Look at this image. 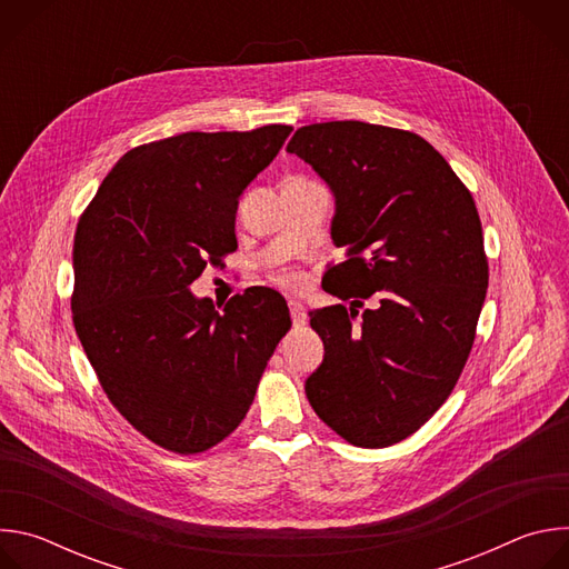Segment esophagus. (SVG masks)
Instances as JSON below:
<instances>
[{
  "instance_id": "1",
  "label": "esophagus",
  "mask_w": 569,
  "mask_h": 569,
  "mask_svg": "<svg viewBox=\"0 0 569 569\" xmlns=\"http://www.w3.org/2000/svg\"><path fill=\"white\" fill-rule=\"evenodd\" d=\"M290 315H292L295 327H303V323H306V308H303V303L290 301Z\"/></svg>"
}]
</instances>
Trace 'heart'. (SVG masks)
Returning a JSON list of instances; mask_svg holds the SVG:
<instances>
[{
  "label": "heart",
  "instance_id": "b5f03b06",
  "mask_svg": "<svg viewBox=\"0 0 569 569\" xmlns=\"http://www.w3.org/2000/svg\"><path fill=\"white\" fill-rule=\"evenodd\" d=\"M272 279H274L279 286L288 288V290H299V288L303 286V274L297 272V270H279V272H274Z\"/></svg>",
  "mask_w": 569,
  "mask_h": 569
}]
</instances>
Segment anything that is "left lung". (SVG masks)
I'll return each mask as SVG.
<instances>
[{"instance_id":"1","label":"left lung","mask_w":569,"mask_h":569,"mask_svg":"<svg viewBox=\"0 0 569 569\" xmlns=\"http://www.w3.org/2000/svg\"><path fill=\"white\" fill-rule=\"evenodd\" d=\"M286 150L336 193L331 233L347 261L327 283L351 301L308 312L327 356L306 396L345 441L393 446L446 402L475 342L489 259L472 193L410 130L310 123Z\"/></svg>"}]
</instances>
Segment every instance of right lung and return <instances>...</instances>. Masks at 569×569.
Masks as SVG:
<instances>
[{
  "label": "right lung",
  "instance_id": "right-lung-1",
  "mask_svg": "<svg viewBox=\"0 0 569 569\" xmlns=\"http://www.w3.org/2000/svg\"><path fill=\"white\" fill-rule=\"evenodd\" d=\"M290 126L182 132L128 150L73 233L71 319L117 412L148 441L198 455L246 419L279 340L286 299L254 286L222 312L189 286L236 252L238 196Z\"/></svg>",
  "mask_w": 569,
  "mask_h": 569
}]
</instances>
